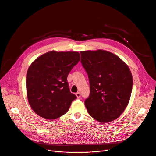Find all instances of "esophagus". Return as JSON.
Returning a JSON list of instances; mask_svg holds the SVG:
<instances>
[{
	"mask_svg": "<svg viewBox=\"0 0 156 156\" xmlns=\"http://www.w3.org/2000/svg\"><path fill=\"white\" fill-rule=\"evenodd\" d=\"M76 97H77V98L78 99H79L80 97H81V94H80V93H76Z\"/></svg>",
	"mask_w": 156,
	"mask_h": 156,
	"instance_id": "34e87169",
	"label": "esophagus"
}]
</instances>
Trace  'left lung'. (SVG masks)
Listing matches in <instances>:
<instances>
[{
	"label": "left lung",
	"instance_id": "obj_1",
	"mask_svg": "<svg viewBox=\"0 0 156 156\" xmlns=\"http://www.w3.org/2000/svg\"><path fill=\"white\" fill-rule=\"evenodd\" d=\"M80 53L90 84V94L84 102L88 113L102 123L117 119L126 108L131 94L133 77L128 66L104 50Z\"/></svg>",
	"mask_w": 156,
	"mask_h": 156
}]
</instances>
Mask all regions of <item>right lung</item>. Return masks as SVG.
Masks as SVG:
<instances>
[{
	"label": "right lung",
	"mask_w": 156,
	"mask_h": 156,
	"mask_svg": "<svg viewBox=\"0 0 156 156\" xmlns=\"http://www.w3.org/2000/svg\"><path fill=\"white\" fill-rule=\"evenodd\" d=\"M80 60L78 52L52 51L31 64L27 74V93L37 115L54 120L67 112L76 96L70 91L66 78Z\"/></svg>",
	"instance_id": "1"
}]
</instances>
